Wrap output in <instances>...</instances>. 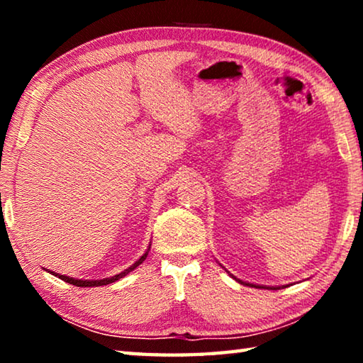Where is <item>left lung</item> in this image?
<instances>
[{"label": "left lung", "instance_id": "left-lung-1", "mask_svg": "<svg viewBox=\"0 0 363 363\" xmlns=\"http://www.w3.org/2000/svg\"><path fill=\"white\" fill-rule=\"evenodd\" d=\"M233 279H235V277H233ZM238 281H240V284H243V285H250V286H255V288H270V290H279V288H280V286H261V285H255V284H247V281H242V280H238Z\"/></svg>", "mask_w": 363, "mask_h": 363}]
</instances>
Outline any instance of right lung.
<instances>
[{
  "instance_id": "1",
  "label": "right lung",
  "mask_w": 363,
  "mask_h": 363,
  "mask_svg": "<svg viewBox=\"0 0 363 363\" xmlns=\"http://www.w3.org/2000/svg\"><path fill=\"white\" fill-rule=\"evenodd\" d=\"M149 250H150V247H149ZM149 250L145 251V253L139 257V259L133 264L131 267H128V269H125L123 270V272H120L118 275H113V277H108V279H102V280H82V279H73V277H67V275H60V274H56V272H51V270H48V272H51L54 277H59L60 280H64V281H67V284H70V285H75V286H82V288H86V286H102V285H108V284H113V281H116V280H120V279H123L125 277V275H128L131 272V270H134L136 269L139 264H143L144 262V259L147 257V255H149Z\"/></svg>"
}]
</instances>
